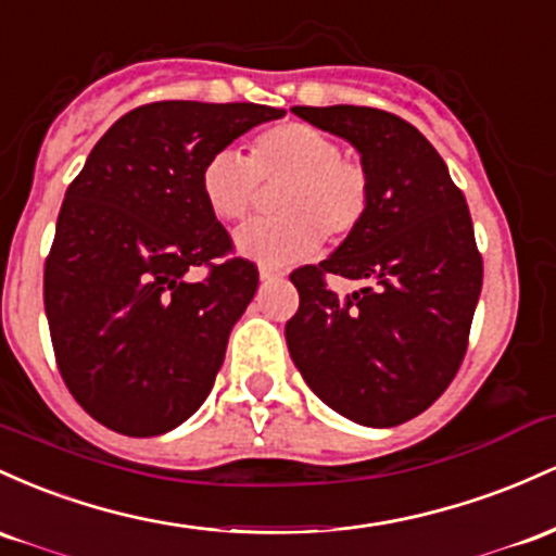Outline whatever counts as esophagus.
I'll return each instance as SVG.
<instances>
[{
    "instance_id": "esophagus-1",
    "label": "esophagus",
    "mask_w": 556,
    "mask_h": 556,
    "mask_svg": "<svg viewBox=\"0 0 556 556\" xmlns=\"http://www.w3.org/2000/svg\"><path fill=\"white\" fill-rule=\"evenodd\" d=\"M260 278L262 280H278V278H283V270H280V267H276V265H265V262H262Z\"/></svg>"
}]
</instances>
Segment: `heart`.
<instances>
[{
  "label": "heart",
  "instance_id": "b5f03b06",
  "mask_svg": "<svg viewBox=\"0 0 556 556\" xmlns=\"http://www.w3.org/2000/svg\"><path fill=\"white\" fill-rule=\"evenodd\" d=\"M273 194L278 215L241 228L236 244L244 254L273 265L304 260L320 247L341 244L365 226L372 204V180L362 162L344 157V147L309 123H278L260 130L247 160L220 149L202 165L199 189L207 210L223 223H241Z\"/></svg>",
  "mask_w": 556,
  "mask_h": 556
}]
</instances>
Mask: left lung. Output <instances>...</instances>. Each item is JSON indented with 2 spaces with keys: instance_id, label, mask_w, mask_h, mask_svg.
<instances>
[{
  "instance_id": "left-lung-1",
  "label": "left lung",
  "mask_w": 556,
  "mask_h": 556,
  "mask_svg": "<svg viewBox=\"0 0 556 556\" xmlns=\"http://www.w3.org/2000/svg\"><path fill=\"white\" fill-rule=\"evenodd\" d=\"M294 115L354 143L372 204L328 260L291 273V359L339 415L399 426L444 394L465 359L483 286L470 210L441 154L394 112L336 104ZM328 275L365 279L366 289L339 298Z\"/></svg>"
}]
</instances>
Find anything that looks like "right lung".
I'll use <instances>...</instances> for the list:
<instances>
[{
  "label": "right lung",
  "instance_id": "add662e5",
  "mask_svg": "<svg viewBox=\"0 0 556 556\" xmlns=\"http://www.w3.org/2000/svg\"><path fill=\"white\" fill-rule=\"evenodd\" d=\"M283 115L252 102L141 104L67 186L43 262V309L67 391L110 430L160 435L207 399L260 273L233 254L199 173Z\"/></svg>",
  "mask_w": 556,
  "mask_h": 556
}]
</instances>
